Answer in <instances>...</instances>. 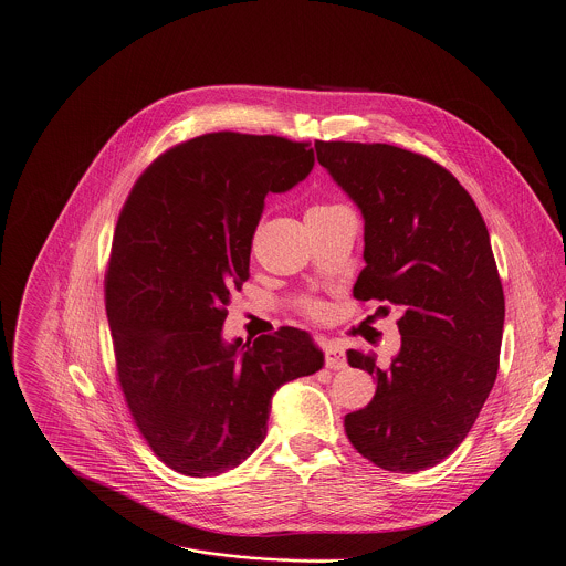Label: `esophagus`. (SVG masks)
Here are the masks:
<instances>
[{
	"instance_id": "obj_1",
	"label": "esophagus",
	"mask_w": 566,
	"mask_h": 566,
	"mask_svg": "<svg viewBox=\"0 0 566 566\" xmlns=\"http://www.w3.org/2000/svg\"><path fill=\"white\" fill-rule=\"evenodd\" d=\"M324 353H326V366L328 368L339 370V368L346 366V353H344V348L337 342H328Z\"/></svg>"
}]
</instances>
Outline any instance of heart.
<instances>
[{
    "label": "heart",
    "mask_w": 566,
    "mask_h": 566,
    "mask_svg": "<svg viewBox=\"0 0 566 566\" xmlns=\"http://www.w3.org/2000/svg\"><path fill=\"white\" fill-rule=\"evenodd\" d=\"M328 207H333V205H328ZM326 205L324 207H313V209H328ZM311 313H317V306H311Z\"/></svg>",
    "instance_id": "obj_1"
}]
</instances>
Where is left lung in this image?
<instances>
[{"label": "left lung", "instance_id": "8db88e82", "mask_svg": "<svg viewBox=\"0 0 566 566\" xmlns=\"http://www.w3.org/2000/svg\"><path fill=\"white\" fill-rule=\"evenodd\" d=\"M315 150L364 220L353 295L402 313L387 368L370 350L346 353L378 378L368 407L346 416V436L380 469L424 471L462 444L497 375L504 293L486 224L462 184L418 153L357 142Z\"/></svg>", "mask_w": 566, "mask_h": 566}]
</instances>
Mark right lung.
Returning <instances> with one entry per match:
<instances>
[{
  "instance_id": "right-lung-1",
  "label": "right lung",
  "mask_w": 566,
  "mask_h": 566,
  "mask_svg": "<svg viewBox=\"0 0 566 566\" xmlns=\"http://www.w3.org/2000/svg\"><path fill=\"white\" fill-rule=\"evenodd\" d=\"M308 144L211 133L175 146L119 213L106 317L119 385L153 453L191 478L240 467L266 438L275 391L324 366L306 331L224 339L231 293L251 277L269 193L315 164Z\"/></svg>"
}]
</instances>
